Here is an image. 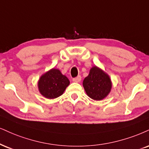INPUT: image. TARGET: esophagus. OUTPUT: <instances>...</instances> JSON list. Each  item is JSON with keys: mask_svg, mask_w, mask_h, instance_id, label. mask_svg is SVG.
<instances>
[{"mask_svg": "<svg viewBox=\"0 0 149 149\" xmlns=\"http://www.w3.org/2000/svg\"><path fill=\"white\" fill-rule=\"evenodd\" d=\"M81 80V77L80 75H79V76L77 77L72 79L73 81L76 82V83H78V82H79Z\"/></svg>", "mask_w": 149, "mask_h": 149, "instance_id": "obj_1", "label": "esophagus"}]
</instances>
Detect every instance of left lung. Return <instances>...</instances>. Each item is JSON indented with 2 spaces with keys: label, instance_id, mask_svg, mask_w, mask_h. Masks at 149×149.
<instances>
[{
  "label": "left lung",
  "instance_id": "left-lung-1",
  "mask_svg": "<svg viewBox=\"0 0 149 149\" xmlns=\"http://www.w3.org/2000/svg\"><path fill=\"white\" fill-rule=\"evenodd\" d=\"M83 86L88 96L94 100H102L111 92L112 88L110 77L102 69L93 66L88 76L84 79Z\"/></svg>",
  "mask_w": 149,
  "mask_h": 149
}]
</instances>
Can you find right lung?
Wrapping results in <instances>:
<instances>
[{
  "mask_svg": "<svg viewBox=\"0 0 149 149\" xmlns=\"http://www.w3.org/2000/svg\"><path fill=\"white\" fill-rule=\"evenodd\" d=\"M70 81L59 70L52 68L40 77L38 88L40 93L47 99H55L63 95Z\"/></svg>",
  "mask_w": 149,
  "mask_h": 149,
  "instance_id": "1",
  "label": "right lung"
}]
</instances>
